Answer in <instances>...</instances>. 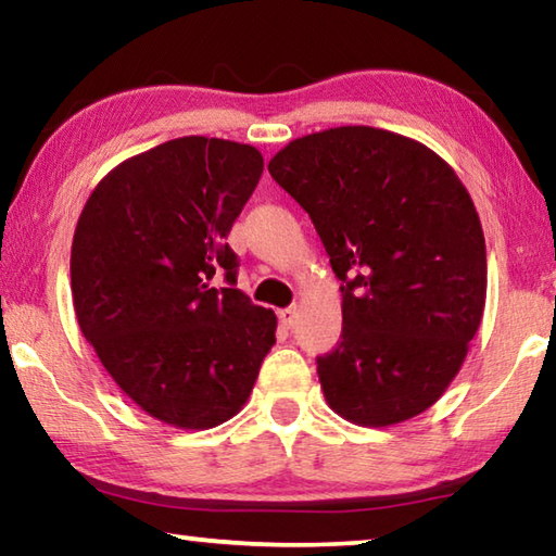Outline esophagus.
<instances>
[{"instance_id": "obj_1", "label": "esophagus", "mask_w": 556, "mask_h": 556, "mask_svg": "<svg viewBox=\"0 0 556 556\" xmlns=\"http://www.w3.org/2000/svg\"><path fill=\"white\" fill-rule=\"evenodd\" d=\"M279 324L285 328H294L296 326V308L289 306V308H281L279 312Z\"/></svg>"}]
</instances>
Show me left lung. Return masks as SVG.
<instances>
[{
	"mask_svg": "<svg viewBox=\"0 0 556 556\" xmlns=\"http://www.w3.org/2000/svg\"><path fill=\"white\" fill-rule=\"evenodd\" d=\"M267 168L343 281L341 343L316 357L326 402L361 427L417 417L483 318L485 240L466 186L425 144L363 125L294 139Z\"/></svg>",
	"mask_w": 556,
	"mask_h": 556,
	"instance_id": "obj_1",
	"label": "left lung"
}]
</instances>
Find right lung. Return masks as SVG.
<instances>
[{"label":"right lung","instance_id":"1","mask_svg":"<svg viewBox=\"0 0 556 556\" xmlns=\"http://www.w3.org/2000/svg\"><path fill=\"white\" fill-rule=\"evenodd\" d=\"M262 168L250 144L172 139L112 168L78 218L80 331L119 390L172 427L235 417L275 345L277 316L235 289L240 260L225 242Z\"/></svg>","mask_w":556,"mask_h":556}]
</instances>
